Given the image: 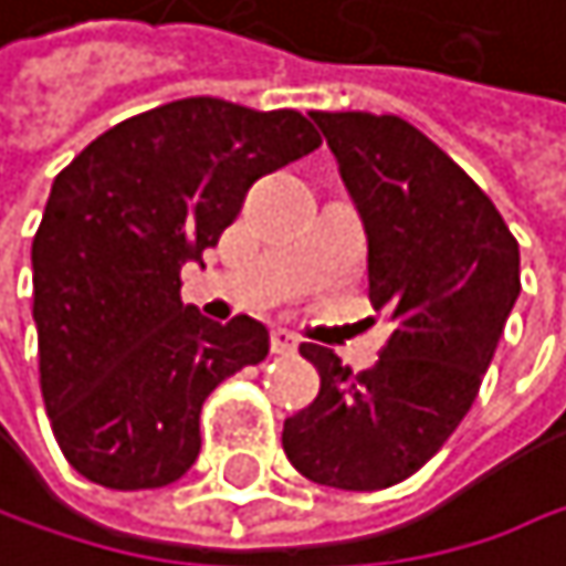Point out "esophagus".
<instances>
[{
    "label": "esophagus",
    "mask_w": 566,
    "mask_h": 566,
    "mask_svg": "<svg viewBox=\"0 0 566 566\" xmlns=\"http://www.w3.org/2000/svg\"><path fill=\"white\" fill-rule=\"evenodd\" d=\"M271 352L274 355H295L298 352V338L285 328H274L271 332Z\"/></svg>",
    "instance_id": "obj_1"
}]
</instances>
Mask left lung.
Segmentation results:
<instances>
[{
	"label": "left lung",
	"mask_w": 566,
	"mask_h": 566,
	"mask_svg": "<svg viewBox=\"0 0 566 566\" xmlns=\"http://www.w3.org/2000/svg\"><path fill=\"white\" fill-rule=\"evenodd\" d=\"M368 234V298L395 325L352 375L322 345L318 398L281 431L315 484L381 491L424 468L471 411L521 295V251L494 201L398 115L312 112Z\"/></svg>",
	"instance_id": "8db88e82"
}]
</instances>
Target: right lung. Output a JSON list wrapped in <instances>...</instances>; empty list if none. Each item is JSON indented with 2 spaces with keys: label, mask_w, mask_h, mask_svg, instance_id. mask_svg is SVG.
<instances>
[{
  "label": "right lung",
  "mask_w": 566,
  "mask_h": 566,
  "mask_svg": "<svg viewBox=\"0 0 566 566\" xmlns=\"http://www.w3.org/2000/svg\"><path fill=\"white\" fill-rule=\"evenodd\" d=\"M318 145L295 108L198 95L118 122L55 175L32 318L52 434L82 478L145 491L195 464L205 398L264 361L268 332L181 305V264L218 244L261 175Z\"/></svg>",
  "instance_id": "add662e5"
}]
</instances>
